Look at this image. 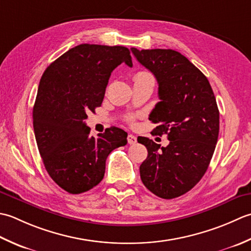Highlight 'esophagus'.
<instances>
[{
  "instance_id": "esophagus-1",
  "label": "esophagus",
  "mask_w": 251,
  "mask_h": 251,
  "mask_svg": "<svg viewBox=\"0 0 251 251\" xmlns=\"http://www.w3.org/2000/svg\"><path fill=\"white\" fill-rule=\"evenodd\" d=\"M136 142H137L136 136H134L133 134H129V135H127V143H129L130 145H134Z\"/></svg>"
}]
</instances>
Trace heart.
Masks as SVG:
<instances>
[{"label":"heart","mask_w":251,"mask_h":251,"mask_svg":"<svg viewBox=\"0 0 251 251\" xmlns=\"http://www.w3.org/2000/svg\"><path fill=\"white\" fill-rule=\"evenodd\" d=\"M141 80H154V78H152V75L150 73H147V71H140V73H137L134 75V81H141ZM126 120L132 124V122L134 121V116L126 117Z\"/></svg>","instance_id":"b5f03b06"}]
</instances>
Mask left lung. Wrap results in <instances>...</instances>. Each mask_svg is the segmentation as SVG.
I'll list each match as a JSON object with an SVG mask.
<instances>
[{
  "label": "left lung",
  "mask_w": 251,
  "mask_h": 251,
  "mask_svg": "<svg viewBox=\"0 0 251 251\" xmlns=\"http://www.w3.org/2000/svg\"><path fill=\"white\" fill-rule=\"evenodd\" d=\"M158 82L150 120L154 132L167 134L162 147L147 137L137 142L148 155L140 167L143 184L156 196L172 199L191 191L206 173L219 136V109L207 76L185 56L173 50L131 49Z\"/></svg>",
  "instance_id": "obj_1"
}]
</instances>
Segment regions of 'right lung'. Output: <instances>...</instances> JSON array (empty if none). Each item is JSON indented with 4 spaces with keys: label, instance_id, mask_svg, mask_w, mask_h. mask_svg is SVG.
Wrapping results in <instances>:
<instances>
[{
    "label": "right lung",
    "instance_id": "right-lung-1",
    "mask_svg": "<svg viewBox=\"0 0 251 251\" xmlns=\"http://www.w3.org/2000/svg\"><path fill=\"white\" fill-rule=\"evenodd\" d=\"M122 63L132 67L129 49L80 44L45 69L33 106V129L49 176L63 190L80 194L96 186L106 159L126 144L127 133L112 126L97 137L85 125L103 103L110 75Z\"/></svg>",
    "mask_w": 251,
    "mask_h": 251
}]
</instances>
